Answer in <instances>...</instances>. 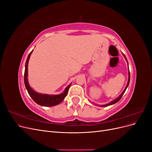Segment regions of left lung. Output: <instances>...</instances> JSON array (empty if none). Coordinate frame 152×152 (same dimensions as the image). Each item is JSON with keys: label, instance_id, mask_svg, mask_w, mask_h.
<instances>
[{"label": "left lung", "instance_id": "8db88e82", "mask_svg": "<svg viewBox=\"0 0 152 152\" xmlns=\"http://www.w3.org/2000/svg\"><path fill=\"white\" fill-rule=\"evenodd\" d=\"M124 56H125V55L124 54ZM125 58H126V56H125ZM126 60H127V59H126ZM129 81H130V72H129V79H128V82H127V86H126V88H125V89L124 90V91L122 92V93L118 96V97L116 99H115V100H113V102H110V103H108V104H104V105H102L101 106V107H107V106H109V105H112V104H115V103H116L117 102H118L119 100H120L121 99V98L122 97V96H123V94H124V93H125V91H126V89L127 88V87H128V86H129Z\"/></svg>", "mask_w": 152, "mask_h": 152}]
</instances>
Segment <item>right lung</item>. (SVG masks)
I'll list each match as a JSON object with an SVG mask.
<instances>
[{
	"label": "right lung",
	"mask_w": 152,
	"mask_h": 152,
	"mask_svg": "<svg viewBox=\"0 0 152 152\" xmlns=\"http://www.w3.org/2000/svg\"><path fill=\"white\" fill-rule=\"evenodd\" d=\"M33 51V50L30 53L28 58H27L26 64H25V70L24 73V82L26 87V89L28 91L30 97L32 98L34 102L39 105L44 106V107H53V106L57 105L60 103L62 101L65 99L68 94V91L71 84L69 85L65 89V91L61 94L58 95H48V94H43L37 93L32 89L28 84L27 76H28V61L30 57V55Z\"/></svg>",
	"instance_id": "add662e5"
}]
</instances>
